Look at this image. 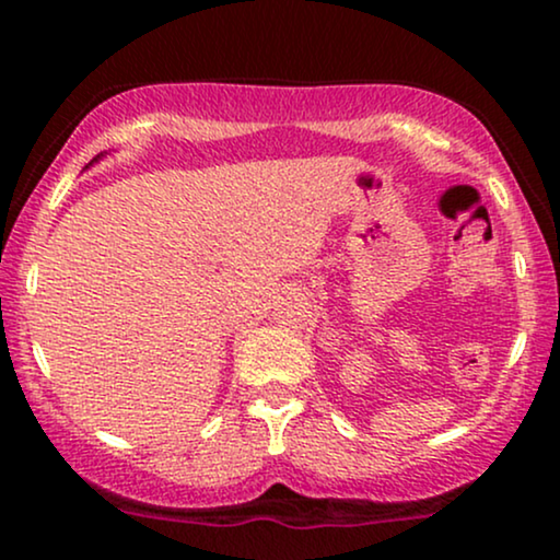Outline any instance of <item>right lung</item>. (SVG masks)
<instances>
[{
  "label": "right lung",
  "mask_w": 560,
  "mask_h": 560,
  "mask_svg": "<svg viewBox=\"0 0 560 560\" xmlns=\"http://www.w3.org/2000/svg\"><path fill=\"white\" fill-rule=\"evenodd\" d=\"M102 158H104V152H102V155H96V158H94V160H91V163H89V165H86V167H91V165H94V163H98V160H102Z\"/></svg>",
  "instance_id": "add662e5"
}]
</instances>
